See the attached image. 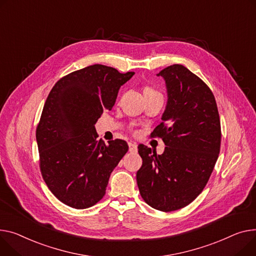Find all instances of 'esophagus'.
Wrapping results in <instances>:
<instances>
[{
    "label": "esophagus",
    "mask_w": 256,
    "mask_h": 256,
    "mask_svg": "<svg viewBox=\"0 0 256 256\" xmlns=\"http://www.w3.org/2000/svg\"><path fill=\"white\" fill-rule=\"evenodd\" d=\"M128 150L130 153H137L138 146L136 143H128Z\"/></svg>",
    "instance_id": "34e87169"
}]
</instances>
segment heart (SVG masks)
I'll list each match as a JSON object with an SVG mask.
<instances>
[{"mask_svg":"<svg viewBox=\"0 0 256 256\" xmlns=\"http://www.w3.org/2000/svg\"><path fill=\"white\" fill-rule=\"evenodd\" d=\"M156 92H158L154 90L153 88H149V86H146V88H144V94H156Z\"/></svg>","mask_w":256,"mask_h":256,"instance_id":"b5f03b06","label":"heart"}]
</instances>
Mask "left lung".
Wrapping results in <instances>:
<instances>
[{"instance_id": "obj_1", "label": "left lung", "mask_w": 256, "mask_h": 256, "mask_svg": "<svg viewBox=\"0 0 256 256\" xmlns=\"http://www.w3.org/2000/svg\"><path fill=\"white\" fill-rule=\"evenodd\" d=\"M158 76L166 80L168 104L151 138L162 139L166 148L158 156L140 144L143 160L137 172L142 198L162 212L184 208L202 192L217 162L221 128L212 90L182 64H173Z\"/></svg>"}]
</instances>
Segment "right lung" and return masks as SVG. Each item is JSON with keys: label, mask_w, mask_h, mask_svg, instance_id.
Segmentation results:
<instances>
[{"label": "right lung", "mask_w": 256, "mask_h": 256, "mask_svg": "<svg viewBox=\"0 0 256 256\" xmlns=\"http://www.w3.org/2000/svg\"><path fill=\"white\" fill-rule=\"evenodd\" d=\"M134 74L96 64L64 76L50 90L36 130L39 166L49 190L64 205L86 209L105 196L128 145L120 139L108 145L98 141L94 124Z\"/></svg>", "instance_id": "right-lung-1"}]
</instances>
